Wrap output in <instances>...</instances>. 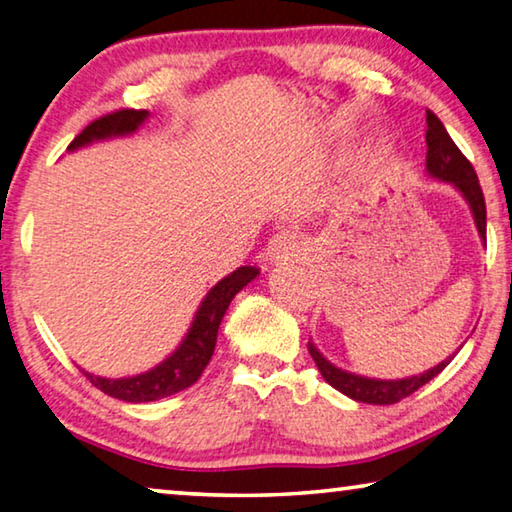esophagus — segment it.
I'll return each instance as SVG.
<instances>
[{"label":"esophagus","mask_w":512,"mask_h":512,"mask_svg":"<svg viewBox=\"0 0 512 512\" xmlns=\"http://www.w3.org/2000/svg\"><path fill=\"white\" fill-rule=\"evenodd\" d=\"M266 255H269L271 262H298L307 255V243L303 234L296 230L278 232L271 237Z\"/></svg>","instance_id":"34e87169"}]
</instances>
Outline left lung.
<instances>
[{
    "instance_id": "1",
    "label": "left lung",
    "mask_w": 512,
    "mask_h": 512,
    "mask_svg": "<svg viewBox=\"0 0 512 512\" xmlns=\"http://www.w3.org/2000/svg\"><path fill=\"white\" fill-rule=\"evenodd\" d=\"M426 173L435 177V180L451 184L465 202L469 205V212L474 216V225L478 230V237L485 241V198L481 191V184H478L476 170L469 164L465 154L458 150V145L451 141L449 132H446L442 120L435 116L433 111H426ZM307 351H310L312 360L319 367L323 380L332 385L337 392L346 394L348 399L360 401V403H371V405H392L399 403L405 396L417 392L419 387H424L428 380H433L437 373H440L446 364L453 360L446 358L437 367H431L424 373H417V376L408 378H396V380H383V378H369L360 376V373L339 369L332 364L326 355H323L314 342H307Z\"/></svg>"
}]
</instances>
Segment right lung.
<instances>
[{"label": "right lung", "mask_w": 512, "mask_h": 512, "mask_svg": "<svg viewBox=\"0 0 512 512\" xmlns=\"http://www.w3.org/2000/svg\"><path fill=\"white\" fill-rule=\"evenodd\" d=\"M150 118V111H116L109 113L95 123L88 125L75 141L68 145V152H75L79 148H88V145L109 141V139H123V136H132L139 132L145 120ZM259 275L255 266H239L237 271L225 275L216 285L207 291V296L200 300V307L193 316L189 330H186L184 339L166 360H161L157 367L150 371L136 373V376L125 378H104L95 376V373H86L91 383L102 389L104 394L113 396V399L127 401V403H148L159 401L166 396H173L182 389L191 387L202 376V371L212 360L216 337L221 321L230 307L232 298L239 291L253 282Z\"/></svg>", "instance_id": "add662e5"}]
</instances>
